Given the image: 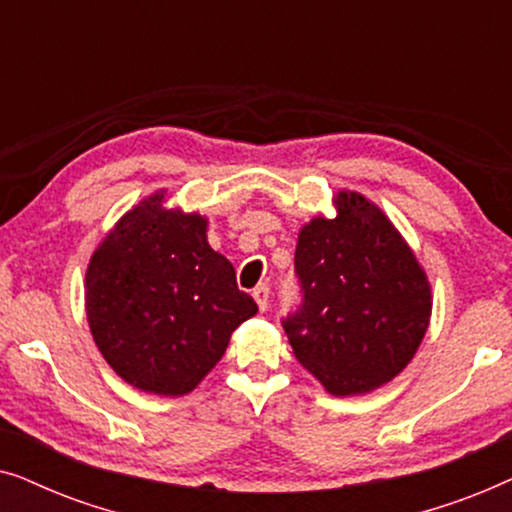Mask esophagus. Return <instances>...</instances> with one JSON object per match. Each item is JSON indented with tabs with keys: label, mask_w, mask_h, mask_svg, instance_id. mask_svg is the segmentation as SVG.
Returning <instances> with one entry per match:
<instances>
[{
	"label": "esophagus",
	"mask_w": 512,
	"mask_h": 512,
	"mask_svg": "<svg viewBox=\"0 0 512 512\" xmlns=\"http://www.w3.org/2000/svg\"><path fill=\"white\" fill-rule=\"evenodd\" d=\"M251 296H254L258 310H261V312L268 310V303H270V286L268 284H258Z\"/></svg>",
	"instance_id": "34e87169"
}]
</instances>
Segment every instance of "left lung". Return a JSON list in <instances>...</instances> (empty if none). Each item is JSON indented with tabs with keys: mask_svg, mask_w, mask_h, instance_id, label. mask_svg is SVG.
Here are the masks:
<instances>
[{
	"mask_svg": "<svg viewBox=\"0 0 512 512\" xmlns=\"http://www.w3.org/2000/svg\"><path fill=\"white\" fill-rule=\"evenodd\" d=\"M335 216L298 233L303 305L284 319L298 363L333 396H356L394 380L431 321V284L389 216L356 191L333 198Z\"/></svg>",
	"mask_w": 512,
	"mask_h": 512,
	"instance_id": "left-lung-1",
	"label": "left lung"
}]
</instances>
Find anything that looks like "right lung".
<instances>
[{"instance_id": "right-lung-1", "label": "right lung", "mask_w": 512, "mask_h": 512, "mask_svg": "<svg viewBox=\"0 0 512 512\" xmlns=\"http://www.w3.org/2000/svg\"><path fill=\"white\" fill-rule=\"evenodd\" d=\"M207 216L156 191L104 235L86 270V317L104 361L139 391L184 396L258 307L209 247Z\"/></svg>"}]
</instances>
